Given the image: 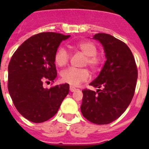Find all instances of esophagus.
I'll return each mask as SVG.
<instances>
[{
    "instance_id": "1",
    "label": "esophagus",
    "mask_w": 149,
    "mask_h": 149,
    "mask_svg": "<svg viewBox=\"0 0 149 149\" xmlns=\"http://www.w3.org/2000/svg\"><path fill=\"white\" fill-rule=\"evenodd\" d=\"M69 89H70L71 92H74V91L76 90V88H74V86H70V87H69Z\"/></svg>"
}]
</instances>
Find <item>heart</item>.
Wrapping results in <instances>:
<instances>
[{"mask_svg":"<svg viewBox=\"0 0 149 149\" xmlns=\"http://www.w3.org/2000/svg\"><path fill=\"white\" fill-rule=\"evenodd\" d=\"M74 49L78 50L86 55L84 65H88L94 72L99 70L103 64V59L97 54L98 49L95 45L89 41H82L71 45ZM70 54L64 47H60L56 50L54 54V62L60 67H63L68 63ZM62 80L72 86H79L81 83L86 82L90 77V73L87 68H68L61 73Z\"/></svg>","mask_w":149,"mask_h":149,"instance_id":"obj_1","label":"heart"}]
</instances>
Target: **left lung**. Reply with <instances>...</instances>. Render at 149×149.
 <instances>
[{
    "instance_id": "left-lung-1",
    "label": "left lung",
    "mask_w": 149,
    "mask_h": 149,
    "mask_svg": "<svg viewBox=\"0 0 149 149\" xmlns=\"http://www.w3.org/2000/svg\"><path fill=\"white\" fill-rule=\"evenodd\" d=\"M93 39L102 44L107 60L99 75L89 84L102 88L97 92L82 91L83 116L97 125H107L125 111L134 97L138 72L134 55L122 41L107 33H97Z\"/></svg>"
}]
</instances>
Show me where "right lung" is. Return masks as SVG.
Instances as JSON below:
<instances>
[{"instance_id": "obj_1", "label": "right lung", "mask_w": 149, "mask_h": 149, "mask_svg": "<svg viewBox=\"0 0 149 149\" xmlns=\"http://www.w3.org/2000/svg\"><path fill=\"white\" fill-rule=\"evenodd\" d=\"M70 35L53 32L36 34L13 54L8 66V90L15 108L35 123L45 122L57 113L69 92L68 84L44 88L56 78L54 54Z\"/></svg>"}]
</instances>
